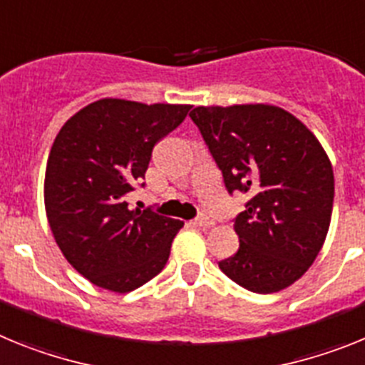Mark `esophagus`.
I'll use <instances>...</instances> for the list:
<instances>
[{
    "label": "esophagus",
    "instance_id": "obj_1",
    "mask_svg": "<svg viewBox=\"0 0 365 365\" xmlns=\"http://www.w3.org/2000/svg\"><path fill=\"white\" fill-rule=\"evenodd\" d=\"M195 224H196V226H198V227H204V230H207V227H213V226H215V220H213V218L204 217V215H202V217L196 218Z\"/></svg>",
    "mask_w": 365,
    "mask_h": 365
}]
</instances>
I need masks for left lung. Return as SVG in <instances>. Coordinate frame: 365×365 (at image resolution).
<instances>
[{
  "instance_id": "1",
  "label": "left lung",
  "mask_w": 365,
  "mask_h": 365,
  "mask_svg": "<svg viewBox=\"0 0 365 365\" xmlns=\"http://www.w3.org/2000/svg\"><path fill=\"white\" fill-rule=\"evenodd\" d=\"M200 128L227 191L250 192L235 218L239 250L218 262L237 284L272 294L310 268L331 226L334 174L303 123L274 104L196 106Z\"/></svg>"
}]
</instances>
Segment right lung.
<instances>
[{
    "label": "right lung",
    "mask_w": 365,
    "mask_h": 365,
    "mask_svg": "<svg viewBox=\"0 0 365 365\" xmlns=\"http://www.w3.org/2000/svg\"><path fill=\"white\" fill-rule=\"evenodd\" d=\"M191 104L99 99L69 117L56 134L43 180L55 242L95 287L132 292L156 277L183 222L128 209L158 141L185 119Z\"/></svg>",
    "instance_id": "obj_1"
}]
</instances>
